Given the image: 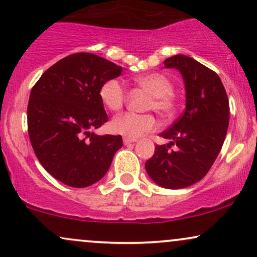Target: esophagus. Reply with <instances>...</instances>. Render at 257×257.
<instances>
[{
  "mask_svg": "<svg viewBox=\"0 0 257 257\" xmlns=\"http://www.w3.org/2000/svg\"><path fill=\"white\" fill-rule=\"evenodd\" d=\"M137 141L138 139H134V138H128V137L123 138V143H124V145H129V144L137 143Z\"/></svg>",
  "mask_w": 257,
  "mask_h": 257,
  "instance_id": "obj_1",
  "label": "esophagus"
}]
</instances>
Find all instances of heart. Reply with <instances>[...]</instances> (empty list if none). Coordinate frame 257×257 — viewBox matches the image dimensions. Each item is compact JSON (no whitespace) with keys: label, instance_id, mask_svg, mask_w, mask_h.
I'll return each instance as SVG.
<instances>
[{"label":"heart","instance_id":"b5f03b06","mask_svg":"<svg viewBox=\"0 0 257 257\" xmlns=\"http://www.w3.org/2000/svg\"><path fill=\"white\" fill-rule=\"evenodd\" d=\"M134 82L151 95L146 110H155L162 118L169 119L176 112V100L173 95V82L166 75L159 72L138 76ZM100 100L111 111H119L125 100V90L117 79L106 81L99 91ZM156 128V119L152 114H138L126 112L116 116L111 122L114 133L128 138L137 139Z\"/></svg>","mask_w":257,"mask_h":257}]
</instances>
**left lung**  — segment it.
<instances>
[{
	"mask_svg": "<svg viewBox=\"0 0 257 257\" xmlns=\"http://www.w3.org/2000/svg\"><path fill=\"white\" fill-rule=\"evenodd\" d=\"M167 69H176L184 78L186 108L161 137L167 145H157L145 163L156 184L179 190L202 180L209 172L225 141L229 120L228 98L217 73L186 55L164 60ZM173 145L175 150H170Z\"/></svg>",
	"mask_w": 257,
	"mask_h": 257,
	"instance_id": "1",
	"label": "left lung"
}]
</instances>
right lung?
I'll use <instances>...</instances> for the list:
<instances>
[{"mask_svg": "<svg viewBox=\"0 0 257 257\" xmlns=\"http://www.w3.org/2000/svg\"><path fill=\"white\" fill-rule=\"evenodd\" d=\"M122 70L91 53H76L49 67L31 89L32 149L44 169L63 184L81 188L98 182L122 147L120 135L91 132L107 122L100 88Z\"/></svg>", "mask_w": 257, "mask_h": 257, "instance_id": "right-lung-1", "label": "right lung"}]
</instances>
